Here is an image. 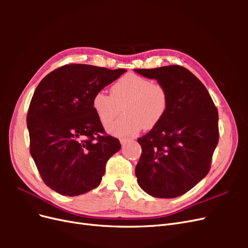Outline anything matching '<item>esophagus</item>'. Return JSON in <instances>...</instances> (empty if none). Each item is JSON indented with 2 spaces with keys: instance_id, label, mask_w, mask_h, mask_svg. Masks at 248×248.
<instances>
[{
  "instance_id": "1",
  "label": "esophagus",
  "mask_w": 248,
  "mask_h": 248,
  "mask_svg": "<svg viewBox=\"0 0 248 248\" xmlns=\"http://www.w3.org/2000/svg\"><path fill=\"white\" fill-rule=\"evenodd\" d=\"M129 140H130V139H121V140H120V141H121V144H122V145L126 144V142H127V141H129Z\"/></svg>"
}]
</instances>
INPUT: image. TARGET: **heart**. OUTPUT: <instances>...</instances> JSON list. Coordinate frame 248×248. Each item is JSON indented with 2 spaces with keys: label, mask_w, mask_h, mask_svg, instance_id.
Here are the masks:
<instances>
[{
  "label": "heart",
  "mask_w": 248,
  "mask_h": 248,
  "mask_svg": "<svg viewBox=\"0 0 248 248\" xmlns=\"http://www.w3.org/2000/svg\"><path fill=\"white\" fill-rule=\"evenodd\" d=\"M122 105L125 115L110 123L108 130L117 137H131L161 122L169 108V93L158 82L128 73L111 86L110 94L99 91L92 99L93 109L103 125L111 122Z\"/></svg>",
  "instance_id": "b5f03b06"
}]
</instances>
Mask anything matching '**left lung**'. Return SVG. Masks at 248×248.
<instances>
[{
	"label": "left lung",
	"mask_w": 248,
	"mask_h": 248,
	"mask_svg": "<svg viewBox=\"0 0 248 248\" xmlns=\"http://www.w3.org/2000/svg\"><path fill=\"white\" fill-rule=\"evenodd\" d=\"M134 71L156 79L169 93L166 116L138 140V183L155 198L180 197L209 172L218 144V111L206 87L182 66Z\"/></svg>",
	"instance_id": "8db88e82"
}]
</instances>
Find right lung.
Wrapping results in <instances>:
<instances>
[{"mask_svg": "<svg viewBox=\"0 0 248 248\" xmlns=\"http://www.w3.org/2000/svg\"><path fill=\"white\" fill-rule=\"evenodd\" d=\"M126 71L64 65L36 88L27 115L30 153L52 190L74 197L100 184L108 160L121 144L104 134L92 99Z\"/></svg>", "mask_w": 248, "mask_h": 248, "instance_id": "right-lung-1", "label": "right lung"}]
</instances>
